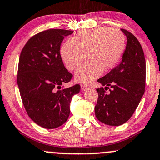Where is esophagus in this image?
<instances>
[{"instance_id":"obj_1","label":"esophagus","mask_w":160,"mask_h":160,"mask_svg":"<svg viewBox=\"0 0 160 160\" xmlns=\"http://www.w3.org/2000/svg\"><path fill=\"white\" fill-rule=\"evenodd\" d=\"M89 89V87L88 86H87V85H81V89L83 91H86V90H87V89Z\"/></svg>"}]
</instances>
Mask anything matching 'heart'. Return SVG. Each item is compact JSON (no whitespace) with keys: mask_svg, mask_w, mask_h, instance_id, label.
<instances>
[{"mask_svg":"<svg viewBox=\"0 0 160 160\" xmlns=\"http://www.w3.org/2000/svg\"><path fill=\"white\" fill-rule=\"evenodd\" d=\"M125 48V38L118 29L99 27L79 33L61 49V58L69 70H75L85 57L87 61L75 73L77 82L88 84L118 64Z\"/></svg>","mask_w":160,"mask_h":160,"instance_id":"heart-1","label":"heart"}]
</instances>
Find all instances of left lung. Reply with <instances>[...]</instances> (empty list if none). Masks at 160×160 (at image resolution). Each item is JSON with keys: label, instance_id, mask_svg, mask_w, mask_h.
<instances>
[{"label": "left lung", "instance_id": "obj_1", "mask_svg": "<svg viewBox=\"0 0 160 160\" xmlns=\"http://www.w3.org/2000/svg\"><path fill=\"white\" fill-rule=\"evenodd\" d=\"M127 44L118 65L98 80L104 86L96 89L97 104L95 114L99 122L118 126L129 120L144 94L146 61L143 48L132 33L121 29ZM111 88L109 94L105 90Z\"/></svg>", "mask_w": 160, "mask_h": 160}]
</instances>
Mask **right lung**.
<instances>
[{
    "instance_id": "1",
    "label": "right lung",
    "mask_w": 160,
    "mask_h": 160,
    "mask_svg": "<svg viewBox=\"0 0 160 160\" xmlns=\"http://www.w3.org/2000/svg\"><path fill=\"white\" fill-rule=\"evenodd\" d=\"M72 30L48 29L32 36L21 52L17 85L28 115L44 128L60 127L70 115V102L79 84L61 89L73 75L66 69L60 46Z\"/></svg>"
}]
</instances>
